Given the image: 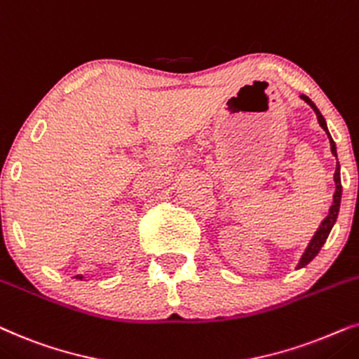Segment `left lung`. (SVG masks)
<instances>
[{
	"label": "left lung",
	"mask_w": 359,
	"mask_h": 359,
	"mask_svg": "<svg viewBox=\"0 0 359 359\" xmlns=\"http://www.w3.org/2000/svg\"><path fill=\"white\" fill-rule=\"evenodd\" d=\"M300 98H302L304 102H307L310 107L313 108L315 114H317L318 124L323 128V131L327 133V136H328V140H330V147H332V154L337 157L335 141H333L332 136H330L327 123H325V118L322 116V113L318 111V108L315 107V103L309 97H305V95H300ZM333 179H335V187H337L335 189V194H333V203H332V207H330V210H328L327 218H325L323 222L320 223L317 233H315L312 240H310L307 250H305L302 257H300V261H299V264H297V269H300V267H304V266H307L309 262L312 261L313 257L318 255V251L322 250V246L325 245V241H327L330 231H332L333 224H335L337 218H338V212H340V202H341V179H340V164H338V159H337V169H335V175H333Z\"/></svg>",
	"instance_id": "obj_1"
}]
</instances>
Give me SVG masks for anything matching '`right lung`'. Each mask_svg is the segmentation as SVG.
I'll use <instances>...</instances> for the list:
<instances>
[{"label": "right lung", "instance_id": "1", "mask_svg": "<svg viewBox=\"0 0 359 359\" xmlns=\"http://www.w3.org/2000/svg\"><path fill=\"white\" fill-rule=\"evenodd\" d=\"M76 279H83V276H76Z\"/></svg>", "mask_w": 359, "mask_h": 359}]
</instances>
